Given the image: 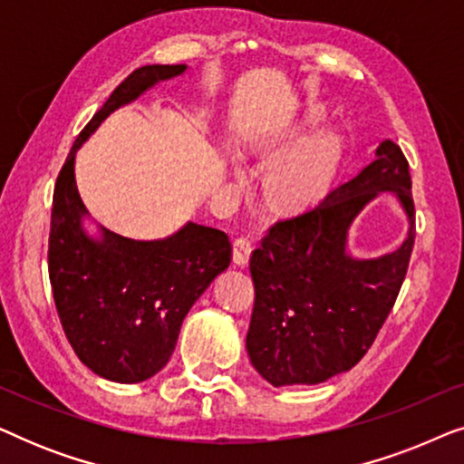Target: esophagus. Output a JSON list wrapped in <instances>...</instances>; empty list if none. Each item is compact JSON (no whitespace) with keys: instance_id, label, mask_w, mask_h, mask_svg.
<instances>
[{"instance_id":"obj_1","label":"esophagus","mask_w":464,"mask_h":464,"mask_svg":"<svg viewBox=\"0 0 464 464\" xmlns=\"http://www.w3.org/2000/svg\"><path fill=\"white\" fill-rule=\"evenodd\" d=\"M251 251H253V243L246 237H240V238L234 240V253H232L234 264L240 266V268L249 264Z\"/></svg>"}]
</instances>
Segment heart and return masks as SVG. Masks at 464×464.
<instances>
[{"mask_svg":"<svg viewBox=\"0 0 464 464\" xmlns=\"http://www.w3.org/2000/svg\"><path fill=\"white\" fill-rule=\"evenodd\" d=\"M316 118V113H314ZM338 139L329 132L304 139L278 156L268 173V188L276 198L302 202L316 196L334 173Z\"/></svg>","mask_w":464,"mask_h":464,"instance_id":"1","label":"heart"}]
</instances>
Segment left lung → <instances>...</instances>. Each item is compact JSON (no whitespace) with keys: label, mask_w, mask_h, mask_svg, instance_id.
Masks as SVG:
<instances>
[{"label":"left lung","mask_w":464,"mask_h":464,"mask_svg":"<svg viewBox=\"0 0 464 464\" xmlns=\"http://www.w3.org/2000/svg\"><path fill=\"white\" fill-rule=\"evenodd\" d=\"M382 191L402 205L409 237L386 256L359 260L347 253V230ZM414 237L410 167L391 139L319 205L276 221L249 262L246 353L259 376L272 386L319 384L357 365L397 300Z\"/></svg>","instance_id":"left-lung-1"}]
</instances>
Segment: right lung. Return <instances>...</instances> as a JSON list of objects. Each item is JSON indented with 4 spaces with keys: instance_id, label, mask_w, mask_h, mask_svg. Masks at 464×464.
Wrapping results in <instances>:
<instances>
[{
    "instance_id": "right-lung-1",
    "label": "right lung",
    "mask_w": 464,
    "mask_h": 464,
    "mask_svg": "<svg viewBox=\"0 0 464 464\" xmlns=\"http://www.w3.org/2000/svg\"><path fill=\"white\" fill-rule=\"evenodd\" d=\"M188 65H145L132 72L75 139L53 196L48 275L59 319L82 363L120 384L143 382L169 363L181 323L232 259L226 232L188 221L158 240H132L99 226L75 186V154L101 122Z\"/></svg>"
}]
</instances>
